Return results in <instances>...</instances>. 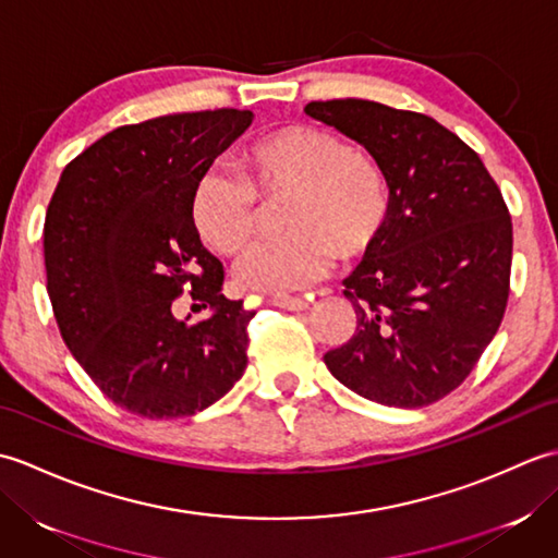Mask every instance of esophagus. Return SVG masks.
Here are the masks:
<instances>
[{
    "label": "esophagus",
    "instance_id": "esophagus-1",
    "mask_svg": "<svg viewBox=\"0 0 558 558\" xmlns=\"http://www.w3.org/2000/svg\"><path fill=\"white\" fill-rule=\"evenodd\" d=\"M270 304L280 306V310H288V312H304L306 310V302L300 298H290V294H278V298H272Z\"/></svg>",
    "mask_w": 558,
    "mask_h": 558
}]
</instances>
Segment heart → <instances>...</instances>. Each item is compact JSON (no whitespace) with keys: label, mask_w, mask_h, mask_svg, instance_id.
<instances>
[{"label":"heart","mask_w":558,"mask_h":558,"mask_svg":"<svg viewBox=\"0 0 558 558\" xmlns=\"http://www.w3.org/2000/svg\"><path fill=\"white\" fill-rule=\"evenodd\" d=\"M242 180L208 170L192 192V222L210 248L236 256L258 230L260 201L290 196L280 240L248 248L236 266L246 290H302L340 260L366 256L390 213L386 172L345 138L314 124H288L256 138L236 158Z\"/></svg>","instance_id":"b5f03b06"}]
</instances>
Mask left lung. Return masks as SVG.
Listing matches in <instances>:
<instances>
[{
  "instance_id": "8db88e82",
  "label": "left lung",
  "mask_w": 558,
  "mask_h": 558,
  "mask_svg": "<svg viewBox=\"0 0 558 558\" xmlns=\"http://www.w3.org/2000/svg\"><path fill=\"white\" fill-rule=\"evenodd\" d=\"M304 112L369 150L390 189L381 240L342 280L357 330L324 362L366 400L432 405L465 381L501 326L513 260L501 189L426 114L357 98Z\"/></svg>"
}]
</instances>
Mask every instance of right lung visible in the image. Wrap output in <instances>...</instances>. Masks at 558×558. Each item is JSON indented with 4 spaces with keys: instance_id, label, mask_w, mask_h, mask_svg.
<instances>
[{
    "instance_id": "1",
    "label": "right lung",
    "mask_w": 558,
    "mask_h": 558,
    "mask_svg": "<svg viewBox=\"0 0 558 558\" xmlns=\"http://www.w3.org/2000/svg\"><path fill=\"white\" fill-rule=\"evenodd\" d=\"M254 112L165 114L105 134L71 160L43 228L47 294L59 333L114 405L189 417L246 369L256 312L222 294L225 270L201 244L192 192ZM190 292L209 318L173 316Z\"/></svg>"
}]
</instances>
